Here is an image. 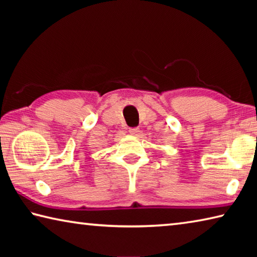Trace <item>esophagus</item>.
<instances>
[{
  "mask_svg": "<svg viewBox=\"0 0 257 257\" xmlns=\"http://www.w3.org/2000/svg\"><path fill=\"white\" fill-rule=\"evenodd\" d=\"M129 133L133 135V136H138L139 135V129L138 128H130Z\"/></svg>",
  "mask_w": 257,
  "mask_h": 257,
  "instance_id": "obj_1",
  "label": "esophagus"
}]
</instances>
